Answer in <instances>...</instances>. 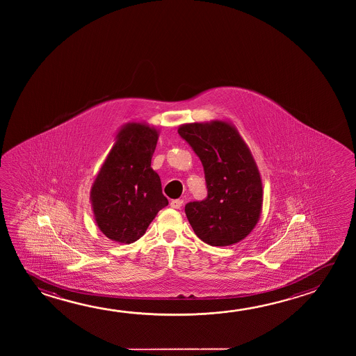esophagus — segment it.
I'll return each instance as SVG.
<instances>
[{"mask_svg":"<svg viewBox=\"0 0 356 356\" xmlns=\"http://www.w3.org/2000/svg\"><path fill=\"white\" fill-rule=\"evenodd\" d=\"M182 204H184L182 200H172V201L170 202V206H171L172 209H175V210H179V209H181Z\"/></svg>","mask_w":356,"mask_h":356,"instance_id":"34e87169","label":"esophagus"}]
</instances>
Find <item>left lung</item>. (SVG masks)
Wrapping results in <instances>:
<instances>
[{"mask_svg":"<svg viewBox=\"0 0 356 356\" xmlns=\"http://www.w3.org/2000/svg\"><path fill=\"white\" fill-rule=\"evenodd\" d=\"M204 165L207 197L185 206L195 234L210 245L245 239L262 213L263 186L251 150L232 122H188L177 129Z\"/></svg>","mask_w":356,"mask_h":356,"instance_id":"left-lung-1","label":"left lung"}]
</instances>
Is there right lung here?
I'll return each mask as SVG.
<instances>
[{
    "instance_id": "1",
    "label": "right lung",
    "mask_w": 356,
    "mask_h": 356,
    "mask_svg": "<svg viewBox=\"0 0 356 356\" xmlns=\"http://www.w3.org/2000/svg\"><path fill=\"white\" fill-rule=\"evenodd\" d=\"M159 130L146 122L124 124L90 187L94 220L105 237L133 243L169 201L152 169Z\"/></svg>"
}]
</instances>
